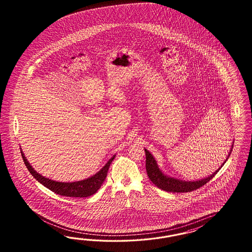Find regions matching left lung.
<instances>
[{
  "instance_id": "1",
  "label": "left lung",
  "mask_w": 252,
  "mask_h": 252,
  "mask_svg": "<svg viewBox=\"0 0 252 252\" xmlns=\"http://www.w3.org/2000/svg\"><path fill=\"white\" fill-rule=\"evenodd\" d=\"M233 144H234V142H233ZM233 144L231 146V149H230V152H229L226 159L221 163V166L214 172V174L204 177V178L198 179V180H194V181H186V180L178 179L176 177H171V176L165 175L158 166V163L155 160V158L153 157V154L145 149L147 174H148L149 178L151 179V181L156 187H158L162 190L167 191V192H176V193L196 190L197 189H199L200 187L204 186L207 182H209L219 172V170L223 166L225 161L228 160L229 156L231 154L233 146H234Z\"/></svg>"
}]
</instances>
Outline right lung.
I'll use <instances>...</instances> for the list:
<instances>
[{"label": "right lung", "instance_id": "add662e5", "mask_svg": "<svg viewBox=\"0 0 252 252\" xmlns=\"http://www.w3.org/2000/svg\"><path fill=\"white\" fill-rule=\"evenodd\" d=\"M20 151H21V155L26 166L33 177L36 180H38V182L42 184L45 188L58 195L65 196V197H74V198H86L95 194L100 188V186L104 182L107 173H108V169L115 157V155H114L98 173H96L94 176H91L87 179L76 181V182H58V181L49 179L45 176H41L40 174L37 173L34 170V168L31 166V163L26 159L22 150Z\"/></svg>", "mask_w": 252, "mask_h": 252}]
</instances>
